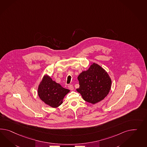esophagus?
I'll use <instances>...</instances> for the list:
<instances>
[{
    "instance_id": "obj_1",
    "label": "esophagus",
    "mask_w": 147,
    "mask_h": 147,
    "mask_svg": "<svg viewBox=\"0 0 147 147\" xmlns=\"http://www.w3.org/2000/svg\"><path fill=\"white\" fill-rule=\"evenodd\" d=\"M68 89H69V90H73L74 89V87H73V86L71 85V84L68 85Z\"/></svg>"
}]
</instances>
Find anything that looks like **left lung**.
<instances>
[{"label":"left lung","mask_w":147,"mask_h":147,"mask_svg":"<svg viewBox=\"0 0 147 147\" xmlns=\"http://www.w3.org/2000/svg\"><path fill=\"white\" fill-rule=\"evenodd\" d=\"M78 79L80 87L76 91L85 101L92 104L103 100L111 89L110 77L104 69L95 63L88 70L81 73Z\"/></svg>","instance_id":"left-lung-1"}]
</instances>
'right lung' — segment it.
<instances>
[{"instance_id":"1","label":"right lung","mask_w":147,"mask_h":147,"mask_svg":"<svg viewBox=\"0 0 147 147\" xmlns=\"http://www.w3.org/2000/svg\"><path fill=\"white\" fill-rule=\"evenodd\" d=\"M69 91L45 75L38 86V95L46 104L56 108L63 103L64 97Z\"/></svg>"}]
</instances>
